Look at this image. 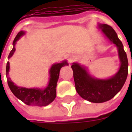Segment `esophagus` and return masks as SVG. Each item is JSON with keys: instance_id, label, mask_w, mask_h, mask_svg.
I'll return each mask as SVG.
<instances>
[{"instance_id": "esophagus-1", "label": "esophagus", "mask_w": 132, "mask_h": 132, "mask_svg": "<svg viewBox=\"0 0 132 132\" xmlns=\"http://www.w3.org/2000/svg\"><path fill=\"white\" fill-rule=\"evenodd\" d=\"M75 59H76V57H75V56H74V55H70L68 57V62H73L74 60H75Z\"/></svg>"}]
</instances>
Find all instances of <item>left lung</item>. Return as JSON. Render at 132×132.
<instances>
[{
  "label": "left lung",
  "mask_w": 132,
  "mask_h": 132,
  "mask_svg": "<svg viewBox=\"0 0 132 132\" xmlns=\"http://www.w3.org/2000/svg\"><path fill=\"white\" fill-rule=\"evenodd\" d=\"M98 28L118 48L121 66L111 78L98 79L92 77L84 66L77 63L71 66L75 88L83 98L92 103H103L112 98L123 88L128 74V60L123 45L113 28L106 24H98Z\"/></svg>",
  "instance_id": "obj_1"
}]
</instances>
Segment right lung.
I'll use <instances>...</instances> for the list:
<instances>
[{"mask_svg": "<svg viewBox=\"0 0 132 132\" xmlns=\"http://www.w3.org/2000/svg\"><path fill=\"white\" fill-rule=\"evenodd\" d=\"M23 31H20L15 36L13 42V47L10 52L8 59L12 57L15 51V44L20 38L24 34ZM68 65L66 61H64L62 63L53 64L49 70L50 79L48 85L44 89L40 88H26L22 87H18L13 84L11 79L8 77L9 71V62H7L6 66V76L10 90L18 98L22 101L25 104L32 106H46L51 103L53 102L56 97V87L59 76H60V69L62 66Z\"/></svg>", "mask_w": 132, "mask_h": 132, "instance_id": "obj_1", "label": "right lung"}]
</instances>
